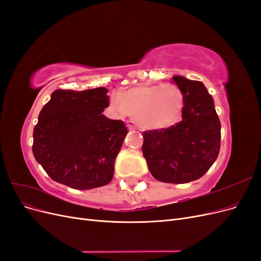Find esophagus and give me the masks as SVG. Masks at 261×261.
Segmentation results:
<instances>
[{
	"label": "esophagus",
	"mask_w": 261,
	"mask_h": 261,
	"mask_svg": "<svg viewBox=\"0 0 261 261\" xmlns=\"http://www.w3.org/2000/svg\"><path fill=\"white\" fill-rule=\"evenodd\" d=\"M127 127H128V129H129V130H134V129H135V127H134V126H133V125H130V124H128V125H127Z\"/></svg>",
	"instance_id": "1"
}]
</instances>
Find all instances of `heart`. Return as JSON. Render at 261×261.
Here are the masks:
<instances>
[{
    "instance_id": "obj_1",
    "label": "heart",
    "mask_w": 261,
    "mask_h": 261,
    "mask_svg": "<svg viewBox=\"0 0 261 261\" xmlns=\"http://www.w3.org/2000/svg\"><path fill=\"white\" fill-rule=\"evenodd\" d=\"M110 107L118 116H133L141 129L162 130L179 122L184 94L173 84L138 85L113 94Z\"/></svg>"
}]
</instances>
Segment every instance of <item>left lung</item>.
I'll return each instance as SVG.
<instances>
[{
	"instance_id": "left-lung-1",
	"label": "left lung",
	"mask_w": 261,
	"mask_h": 261,
	"mask_svg": "<svg viewBox=\"0 0 261 261\" xmlns=\"http://www.w3.org/2000/svg\"><path fill=\"white\" fill-rule=\"evenodd\" d=\"M172 81L184 94L181 121L167 129L144 132L143 153L155 179L183 184L200 178L217 160L221 123L201 82L183 76Z\"/></svg>"
}]
</instances>
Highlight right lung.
Returning <instances> with one entry per match:
<instances>
[{
    "label": "right lung",
    "instance_id": "right-lung-1",
    "mask_svg": "<svg viewBox=\"0 0 261 261\" xmlns=\"http://www.w3.org/2000/svg\"><path fill=\"white\" fill-rule=\"evenodd\" d=\"M105 87L55 90L38 116L33 152L53 180L74 189L109 184L127 129L102 114L109 107Z\"/></svg>",
    "mask_w": 261,
    "mask_h": 261
}]
</instances>
